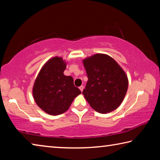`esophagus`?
Listing matches in <instances>:
<instances>
[{
	"instance_id": "34e87169",
	"label": "esophagus",
	"mask_w": 160,
	"mask_h": 160,
	"mask_svg": "<svg viewBox=\"0 0 160 160\" xmlns=\"http://www.w3.org/2000/svg\"><path fill=\"white\" fill-rule=\"evenodd\" d=\"M79 89H80L81 92H82L83 91V89H84V87L82 85H81L80 87H79Z\"/></svg>"
}]
</instances>
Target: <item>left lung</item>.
<instances>
[{
  "instance_id": "left-lung-1",
  "label": "left lung",
  "mask_w": 160,
  "mask_h": 160,
  "mask_svg": "<svg viewBox=\"0 0 160 160\" xmlns=\"http://www.w3.org/2000/svg\"><path fill=\"white\" fill-rule=\"evenodd\" d=\"M88 77L82 94L90 107L101 113L120 106L128 86V77L114 59L96 53L82 61Z\"/></svg>"
}]
</instances>
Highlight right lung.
Listing matches in <instances>:
<instances>
[{
  "label": "right lung",
  "instance_id": "1",
  "mask_svg": "<svg viewBox=\"0 0 160 160\" xmlns=\"http://www.w3.org/2000/svg\"><path fill=\"white\" fill-rule=\"evenodd\" d=\"M66 62L55 56L46 63L38 74L32 89L36 104L48 114H61L81 91L73 83V78L63 74Z\"/></svg>",
  "mask_w": 160,
  "mask_h": 160
}]
</instances>
